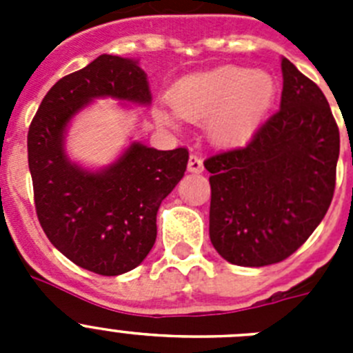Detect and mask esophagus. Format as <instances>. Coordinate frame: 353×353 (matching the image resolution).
Masks as SVG:
<instances>
[{"mask_svg":"<svg viewBox=\"0 0 353 353\" xmlns=\"http://www.w3.org/2000/svg\"><path fill=\"white\" fill-rule=\"evenodd\" d=\"M187 170L191 171V173H201V171L205 170L201 157H199V155H196V154H192L191 157H189V164H187Z\"/></svg>","mask_w":353,"mask_h":353,"instance_id":"esophagus-1","label":"esophagus"}]
</instances>
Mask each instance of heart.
Here are the masks:
<instances>
[{"label": "heart", "mask_w": 353, "mask_h": 353, "mask_svg": "<svg viewBox=\"0 0 353 353\" xmlns=\"http://www.w3.org/2000/svg\"><path fill=\"white\" fill-rule=\"evenodd\" d=\"M274 95L276 83L270 74L226 65L185 77L170 90L168 101L174 114L183 120L208 118V132L214 141L235 145L258 129ZM154 117L161 127H174V118L162 108L154 109Z\"/></svg>", "instance_id": "1"}]
</instances>
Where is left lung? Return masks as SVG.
<instances>
[{"instance_id":"left-lung-1","label":"left lung","mask_w":353,"mask_h":353,"mask_svg":"<svg viewBox=\"0 0 353 353\" xmlns=\"http://www.w3.org/2000/svg\"><path fill=\"white\" fill-rule=\"evenodd\" d=\"M281 70L279 111L248 145L205 161L212 245L240 267L286 260L322 223L334 196L339 129L329 102L286 58Z\"/></svg>"}]
</instances>
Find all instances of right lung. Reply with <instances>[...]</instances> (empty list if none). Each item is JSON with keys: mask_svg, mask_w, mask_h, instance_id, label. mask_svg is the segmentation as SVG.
I'll return each instance as SVG.
<instances>
[{"mask_svg": "<svg viewBox=\"0 0 353 353\" xmlns=\"http://www.w3.org/2000/svg\"><path fill=\"white\" fill-rule=\"evenodd\" d=\"M104 97L141 105L152 102L138 61L101 54L61 77L31 120L28 164L37 215L51 244L90 272L120 276L136 269L154 248L157 210L182 180L189 152L134 141L101 171L72 162L65 154L68 123Z\"/></svg>", "mask_w": 353, "mask_h": 353, "instance_id": "right-lung-1", "label": "right lung"}]
</instances>
